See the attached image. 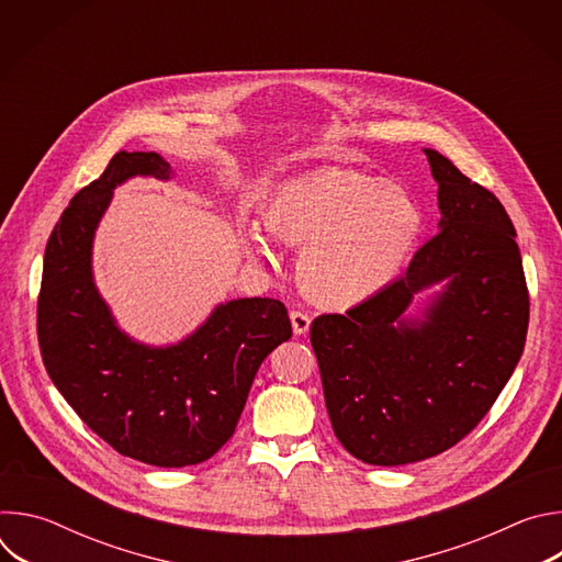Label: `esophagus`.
I'll return each mask as SVG.
<instances>
[{
	"label": "esophagus",
	"mask_w": 562,
	"mask_h": 562,
	"mask_svg": "<svg viewBox=\"0 0 562 562\" xmlns=\"http://www.w3.org/2000/svg\"><path fill=\"white\" fill-rule=\"evenodd\" d=\"M291 325H293L295 336H304L308 331L311 317L304 311H291Z\"/></svg>",
	"instance_id": "34e87169"
}]
</instances>
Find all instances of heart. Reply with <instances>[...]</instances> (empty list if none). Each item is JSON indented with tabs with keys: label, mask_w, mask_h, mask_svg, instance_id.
Here are the masks:
<instances>
[{
	"label": "heart",
	"mask_w": 562,
	"mask_h": 562,
	"mask_svg": "<svg viewBox=\"0 0 562 562\" xmlns=\"http://www.w3.org/2000/svg\"><path fill=\"white\" fill-rule=\"evenodd\" d=\"M262 220L282 243L304 247L300 286L329 308H347L382 291L405 267L423 231V211L403 187L336 169L280 187ZM243 243L249 256L273 260L260 228L247 226Z\"/></svg>",
	"instance_id": "heart-1"
}]
</instances>
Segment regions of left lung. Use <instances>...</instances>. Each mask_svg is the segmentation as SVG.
Returning a JSON list of instances; mask_svg holds the SVG:
<instances>
[{"label":"left lung","mask_w":562,"mask_h":562,"mask_svg":"<svg viewBox=\"0 0 562 562\" xmlns=\"http://www.w3.org/2000/svg\"><path fill=\"white\" fill-rule=\"evenodd\" d=\"M438 182L440 231L403 278L347 313L311 323L331 427L367 464H409L447 451L487 416L527 338L529 291L501 200L425 148ZM448 280L420 324L414 292Z\"/></svg>","instance_id":"8db88e82"}]
</instances>
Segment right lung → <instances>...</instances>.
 Here are the masks:
<instances>
[{
	"instance_id": "add662e5",
	"label": "right lung",
	"mask_w": 562,
	"mask_h": 562,
	"mask_svg": "<svg viewBox=\"0 0 562 562\" xmlns=\"http://www.w3.org/2000/svg\"><path fill=\"white\" fill-rule=\"evenodd\" d=\"M133 176L169 180L171 167L157 153L120 150L57 220L37 295L40 351L66 403L117 453L198 464L233 436L262 360L291 338V319L280 300L245 297L217 306L176 347L131 342L95 291L91 245L113 189Z\"/></svg>"
}]
</instances>
